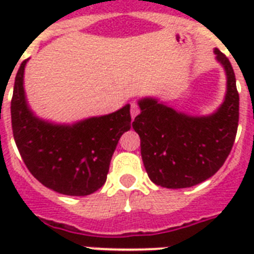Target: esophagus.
<instances>
[{"mask_svg":"<svg viewBox=\"0 0 254 254\" xmlns=\"http://www.w3.org/2000/svg\"><path fill=\"white\" fill-rule=\"evenodd\" d=\"M139 113V107L137 103H131L130 105V115H131V119H134L135 116Z\"/></svg>","mask_w":254,"mask_h":254,"instance_id":"esophagus-1","label":"esophagus"}]
</instances>
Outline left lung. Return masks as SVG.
<instances>
[{
	"label": "left lung",
	"instance_id": "1",
	"mask_svg": "<svg viewBox=\"0 0 254 254\" xmlns=\"http://www.w3.org/2000/svg\"><path fill=\"white\" fill-rule=\"evenodd\" d=\"M227 75L224 101L208 116H190L154 97L138 101L133 129L150 181L166 189H186L208 179L224 165L239 125V92L228 58L213 50Z\"/></svg>",
	"mask_w": 254,
	"mask_h": 254
}]
</instances>
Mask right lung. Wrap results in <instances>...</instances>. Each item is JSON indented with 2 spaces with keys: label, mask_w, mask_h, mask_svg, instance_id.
Instances as JSON below:
<instances>
[{
  "label": "right lung",
  "mask_w": 254,
  "mask_h": 254,
  "mask_svg": "<svg viewBox=\"0 0 254 254\" xmlns=\"http://www.w3.org/2000/svg\"><path fill=\"white\" fill-rule=\"evenodd\" d=\"M22 62L14 83L11 127L26 167L47 189L85 196L103 187L120 137L130 129V105L75 124L39 119L26 100Z\"/></svg>",
  "instance_id": "obj_1"
}]
</instances>
